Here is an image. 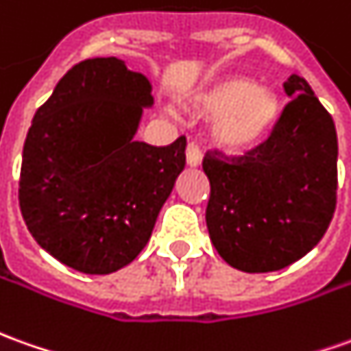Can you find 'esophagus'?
<instances>
[{
  "instance_id": "obj_1",
  "label": "esophagus",
  "mask_w": 351,
  "mask_h": 351,
  "mask_svg": "<svg viewBox=\"0 0 351 351\" xmlns=\"http://www.w3.org/2000/svg\"><path fill=\"white\" fill-rule=\"evenodd\" d=\"M186 163L190 167L202 165V149H199L194 142H190L188 147H186Z\"/></svg>"
}]
</instances>
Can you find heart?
I'll return each mask as SVG.
<instances>
[{"mask_svg":"<svg viewBox=\"0 0 351 351\" xmlns=\"http://www.w3.org/2000/svg\"><path fill=\"white\" fill-rule=\"evenodd\" d=\"M195 115H219L213 136L230 152H245L259 145L273 132L280 117V97L273 88L257 86L245 76H223L188 97Z\"/></svg>","mask_w":351,"mask_h":351,"instance_id":"1","label":"heart"}]
</instances>
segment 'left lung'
Wrapping results in <instances>:
<instances>
[{
  "label": "left lung",
  "mask_w": 351,
  "mask_h": 351,
  "mask_svg": "<svg viewBox=\"0 0 351 351\" xmlns=\"http://www.w3.org/2000/svg\"><path fill=\"white\" fill-rule=\"evenodd\" d=\"M294 97L265 142L240 157L207 152L209 238L244 273L285 269L311 252L335 215L338 140L332 117L306 78L285 82Z\"/></svg>",
  "instance_id": "left-lung-1"
}]
</instances>
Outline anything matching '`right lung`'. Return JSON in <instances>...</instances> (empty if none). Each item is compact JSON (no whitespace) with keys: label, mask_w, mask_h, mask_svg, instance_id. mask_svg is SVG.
<instances>
[{"label":"right lung","mask_w":351,"mask_h":351,"mask_svg":"<svg viewBox=\"0 0 351 351\" xmlns=\"http://www.w3.org/2000/svg\"><path fill=\"white\" fill-rule=\"evenodd\" d=\"M152 84L117 57L75 65L36 111L23 149L19 206L47 254L86 275L134 261L186 165V138L134 140Z\"/></svg>","instance_id":"obj_1"}]
</instances>
